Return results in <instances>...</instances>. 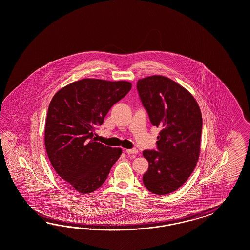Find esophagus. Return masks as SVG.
<instances>
[{
    "instance_id": "esophagus-1",
    "label": "esophagus",
    "mask_w": 250,
    "mask_h": 250,
    "mask_svg": "<svg viewBox=\"0 0 250 250\" xmlns=\"http://www.w3.org/2000/svg\"><path fill=\"white\" fill-rule=\"evenodd\" d=\"M125 152L128 154V155H132V154H137L138 150L136 148H133V149H126Z\"/></svg>"
}]
</instances>
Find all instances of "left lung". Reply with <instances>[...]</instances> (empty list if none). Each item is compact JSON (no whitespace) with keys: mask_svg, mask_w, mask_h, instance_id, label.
<instances>
[{"mask_svg":"<svg viewBox=\"0 0 250 250\" xmlns=\"http://www.w3.org/2000/svg\"><path fill=\"white\" fill-rule=\"evenodd\" d=\"M137 91L152 125L160 127L158 150H145L148 169L145 187L157 195L181 188L196 167L201 150L203 117L192 94L164 76L138 80Z\"/></svg>","mask_w":250,"mask_h":250,"instance_id":"8db88e82","label":"left lung"}]
</instances>
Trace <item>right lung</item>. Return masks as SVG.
I'll list each match as a JSON object with an SVG mask.
<instances>
[{
  "mask_svg": "<svg viewBox=\"0 0 250 250\" xmlns=\"http://www.w3.org/2000/svg\"><path fill=\"white\" fill-rule=\"evenodd\" d=\"M131 88L125 81L83 79L61 88L51 100L45 150L57 174L76 191L87 194L100 188L120 158V147L99 143L93 134Z\"/></svg>",
  "mask_w": 250,
  "mask_h": 250,
  "instance_id": "1",
  "label": "right lung"
}]
</instances>
